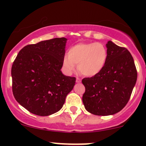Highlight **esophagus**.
<instances>
[{
    "label": "esophagus",
    "instance_id": "esophagus-1",
    "mask_svg": "<svg viewBox=\"0 0 146 146\" xmlns=\"http://www.w3.org/2000/svg\"><path fill=\"white\" fill-rule=\"evenodd\" d=\"M81 82V79L79 78H76V82Z\"/></svg>",
    "mask_w": 146,
    "mask_h": 146
}]
</instances>
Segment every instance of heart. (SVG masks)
Here are the masks:
<instances>
[{"instance_id": "obj_1", "label": "heart", "mask_w": 146, "mask_h": 146, "mask_svg": "<svg viewBox=\"0 0 146 146\" xmlns=\"http://www.w3.org/2000/svg\"><path fill=\"white\" fill-rule=\"evenodd\" d=\"M108 59V51L100 43H78L72 46L62 60L64 70L73 73L78 64L79 70L86 76H95L104 69Z\"/></svg>"}]
</instances>
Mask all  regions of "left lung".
<instances>
[{
	"instance_id": "left-lung-1",
	"label": "left lung",
	"mask_w": 146,
	"mask_h": 146,
	"mask_svg": "<svg viewBox=\"0 0 146 146\" xmlns=\"http://www.w3.org/2000/svg\"><path fill=\"white\" fill-rule=\"evenodd\" d=\"M108 59L100 73L82 80L85 88L82 102L85 110L98 116L112 115L129 102L137 80L131 54L111 41L107 44Z\"/></svg>"
}]
</instances>
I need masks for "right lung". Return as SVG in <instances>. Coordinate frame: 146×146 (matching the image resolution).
<instances>
[{
  "instance_id": "add662e5",
  "label": "right lung",
  "mask_w": 146,
  "mask_h": 146,
  "mask_svg": "<svg viewBox=\"0 0 146 146\" xmlns=\"http://www.w3.org/2000/svg\"><path fill=\"white\" fill-rule=\"evenodd\" d=\"M67 39L54 38L23 47L12 66V89L29 112L48 116L62 108L76 78L61 71Z\"/></svg>"
}]
</instances>
